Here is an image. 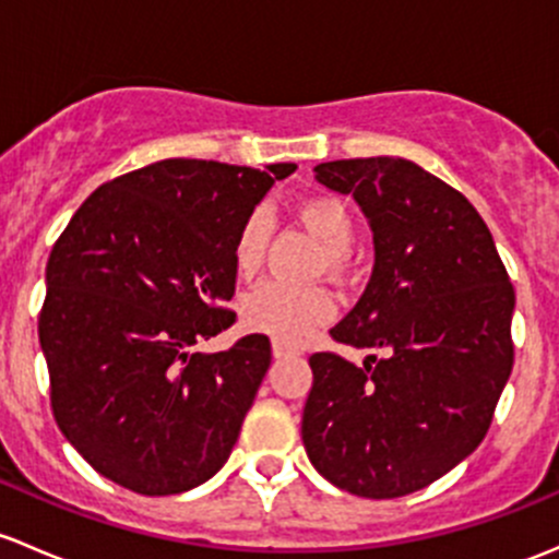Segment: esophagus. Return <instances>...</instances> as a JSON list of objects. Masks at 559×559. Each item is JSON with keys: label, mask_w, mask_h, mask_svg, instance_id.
I'll return each instance as SVG.
<instances>
[{"label": "esophagus", "mask_w": 559, "mask_h": 559, "mask_svg": "<svg viewBox=\"0 0 559 559\" xmlns=\"http://www.w3.org/2000/svg\"><path fill=\"white\" fill-rule=\"evenodd\" d=\"M295 354V350L289 348V345H284L281 343V340H273V356L275 358H286V356H292Z\"/></svg>", "instance_id": "obj_1"}]
</instances>
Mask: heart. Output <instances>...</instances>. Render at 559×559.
<instances>
[{"label": "heart", "instance_id": "b5f03b06", "mask_svg": "<svg viewBox=\"0 0 559 559\" xmlns=\"http://www.w3.org/2000/svg\"><path fill=\"white\" fill-rule=\"evenodd\" d=\"M297 216L316 238L324 243L326 254L340 264L350 254L356 240V216L350 205L337 195H308L297 203ZM270 240V219L264 211H251L240 222L233 243L235 273L251 278L262 267ZM337 305L319 286H292L284 281H267L240 302V319L251 332L270 334L281 343H302L316 326L326 324Z\"/></svg>", "mask_w": 559, "mask_h": 559}]
</instances>
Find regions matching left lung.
<instances>
[{"instance_id":"left-lung-1","label":"left lung","mask_w":559,"mask_h":559,"mask_svg":"<svg viewBox=\"0 0 559 559\" xmlns=\"http://www.w3.org/2000/svg\"><path fill=\"white\" fill-rule=\"evenodd\" d=\"M316 174L374 233L367 292L329 334L383 356H310L302 442L340 490L402 498L485 439L514 364V286L477 209L415 163L350 157Z\"/></svg>"}]
</instances>
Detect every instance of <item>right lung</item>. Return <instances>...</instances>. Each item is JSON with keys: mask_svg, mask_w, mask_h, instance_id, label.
<instances>
[{"mask_svg": "<svg viewBox=\"0 0 559 559\" xmlns=\"http://www.w3.org/2000/svg\"><path fill=\"white\" fill-rule=\"evenodd\" d=\"M295 168L168 157L98 187L58 235L39 310L50 407L102 477L176 496L225 466L270 340L192 345L235 321V235Z\"/></svg>", "mask_w": 559, "mask_h": 559, "instance_id": "obj_1", "label": "right lung"}]
</instances>
